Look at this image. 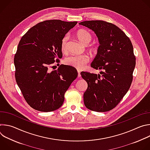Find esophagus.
<instances>
[{"label": "esophagus", "mask_w": 150, "mask_h": 150, "mask_svg": "<svg viewBox=\"0 0 150 150\" xmlns=\"http://www.w3.org/2000/svg\"><path fill=\"white\" fill-rule=\"evenodd\" d=\"M78 78H80L81 77V71L79 70H78Z\"/></svg>", "instance_id": "34e87169"}]
</instances>
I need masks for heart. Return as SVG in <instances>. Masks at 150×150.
Returning <instances> with one entry per match:
<instances>
[{
    "instance_id": "b5f03b06",
    "label": "heart",
    "mask_w": 150,
    "mask_h": 150,
    "mask_svg": "<svg viewBox=\"0 0 150 150\" xmlns=\"http://www.w3.org/2000/svg\"><path fill=\"white\" fill-rule=\"evenodd\" d=\"M76 37L84 45H88L92 39L91 34L85 30H79L76 33ZM68 36L64 37L62 40L61 49L62 52H65L67 50ZM89 62V57L87 55H75L71 56L65 59V63L68 65L71 66L78 69L83 68L85 64Z\"/></svg>"
}]
</instances>
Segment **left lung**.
Wrapping results in <instances>:
<instances>
[{"instance_id":"obj_1","label":"left lung","mask_w":150,"mask_h":150,"mask_svg":"<svg viewBox=\"0 0 150 150\" xmlns=\"http://www.w3.org/2000/svg\"><path fill=\"white\" fill-rule=\"evenodd\" d=\"M79 25L93 30L100 46L91 64L100 74L82 72L88 87L83 102L91 110L105 112L119 104L129 90L135 67V56L130 39L116 25L103 21H87Z\"/></svg>"}]
</instances>
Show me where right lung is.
Returning <instances> with one entry per match:
<instances>
[{
    "mask_svg": "<svg viewBox=\"0 0 150 150\" xmlns=\"http://www.w3.org/2000/svg\"><path fill=\"white\" fill-rule=\"evenodd\" d=\"M77 23L45 21L31 28L19 42L14 57L16 81L27 103L36 110L60 108L64 94L78 76L76 69L69 65L49 69L56 57L62 58V40Z\"/></svg>",
    "mask_w": 150,
    "mask_h": 150,
    "instance_id": "add662e5",
    "label": "right lung"
}]
</instances>
